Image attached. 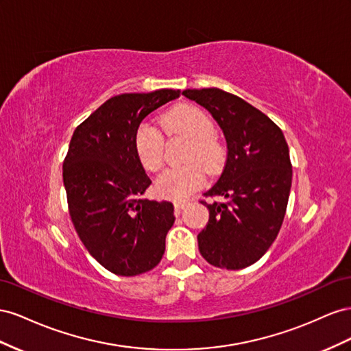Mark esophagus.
Returning a JSON list of instances; mask_svg holds the SVG:
<instances>
[{
	"label": "esophagus",
	"mask_w": 351,
	"mask_h": 351,
	"mask_svg": "<svg viewBox=\"0 0 351 351\" xmlns=\"http://www.w3.org/2000/svg\"><path fill=\"white\" fill-rule=\"evenodd\" d=\"M186 206H188V202H185V199H184V202H175V210H176V213L181 212V210H184Z\"/></svg>",
	"instance_id": "obj_1"
}]
</instances>
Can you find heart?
I'll return each mask as SVG.
<instances>
[{"instance_id":"heart-1","label":"heart","mask_w":351,"mask_h":351,"mask_svg":"<svg viewBox=\"0 0 351 351\" xmlns=\"http://www.w3.org/2000/svg\"><path fill=\"white\" fill-rule=\"evenodd\" d=\"M167 135L191 138L185 153V165L169 167L157 178L156 191L160 197L182 199L202 188L206 170L216 173L223 166L226 152L215 135V123L204 110L194 106L176 107L162 120ZM135 152L141 165L156 172L165 163V136L154 125L143 122L134 135Z\"/></svg>"}]
</instances>
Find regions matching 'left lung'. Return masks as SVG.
<instances>
[{"instance_id":"8db88e82","label":"left lung","mask_w":351,"mask_h":351,"mask_svg":"<svg viewBox=\"0 0 351 351\" xmlns=\"http://www.w3.org/2000/svg\"><path fill=\"white\" fill-rule=\"evenodd\" d=\"M182 95L212 113L228 144L223 172L204 194L226 202H199L210 216L198 250L216 267H247L267 252L284 222L293 179L285 136L265 113L222 89H185Z\"/></svg>"}]
</instances>
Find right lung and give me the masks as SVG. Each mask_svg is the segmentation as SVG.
<instances>
[{"label":"right lung","mask_w":351,"mask_h":351,"mask_svg":"<svg viewBox=\"0 0 351 351\" xmlns=\"http://www.w3.org/2000/svg\"><path fill=\"white\" fill-rule=\"evenodd\" d=\"M181 91L112 97L79 125L63 162L69 213L88 253L110 272L135 276L156 267L175 222L173 204L144 198L152 184L134 135Z\"/></svg>","instance_id":"add662e5"}]
</instances>
